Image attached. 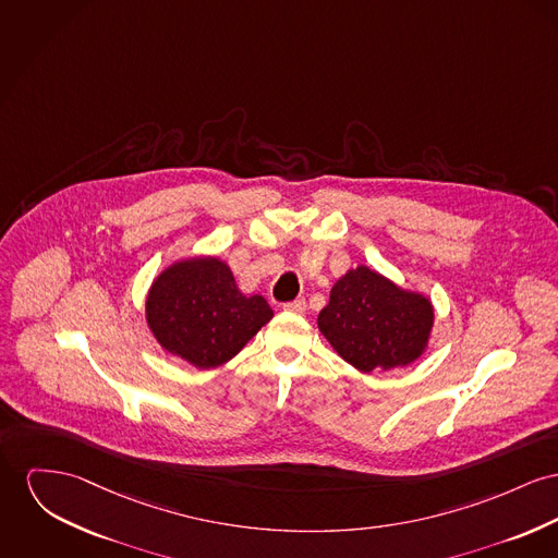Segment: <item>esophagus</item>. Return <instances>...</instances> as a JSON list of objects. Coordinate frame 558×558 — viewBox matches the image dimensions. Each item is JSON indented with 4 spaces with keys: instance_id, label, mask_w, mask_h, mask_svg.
I'll use <instances>...</instances> for the list:
<instances>
[{
    "instance_id": "1",
    "label": "esophagus",
    "mask_w": 558,
    "mask_h": 558,
    "mask_svg": "<svg viewBox=\"0 0 558 558\" xmlns=\"http://www.w3.org/2000/svg\"><path fill=\"white\" fill-rule=\"evenodd\" d=\"M283 308H286V311H292V313H298V315H302V313L306 311V302H304V298H298V300H292V302H286V304H283Z\"/></svg>"
}]
</instances>
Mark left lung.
<instances>
[{
	"mask_svg": "<svg viewBox=\"0 0 558 558\" xmlns=\"http://www.w3.org/2000/svg\"><path fill=\"white\" fill-rule=\"evenodd\" d=\"M319 332L360 372L391 371L418 360L434 328L432 300L368 266L347 270L317 317Z\"/></svg>",
	"mask_w": 558,
	"mask_h": 558,
	"instance_id": "left-lung-1",
	"label": "left lung"
}]
</instances>
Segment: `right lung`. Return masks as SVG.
Masks as SVG:
<instances>
[{
    "label": "right lung",
    "instance_id": "add662e5",
    "mask_svg": "<svg viewBox=\"0 0 558 558\" xmlns=\"http://www.w3.org/2000/svg\"><path fill=\"white\" fill-rule=\"evenodd\" d=\"M272 308L260 296H245L226 262L201 256L167 266L146 298V322L158 344L201 371L232 360Z\"/></svg>",
    "mask_w": 558,
    "mask_h": 558
}]
</instances>
